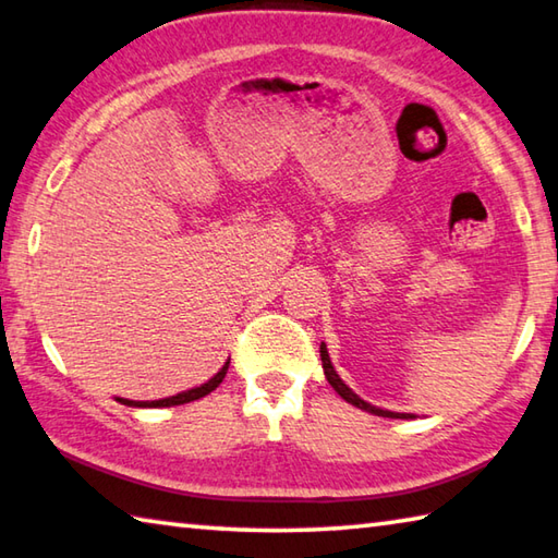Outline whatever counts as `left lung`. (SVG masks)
Returning a JSON list of instances; mask_svg holds the SVG:
<instances>
[{"label": "left lung", "instance_id": "obj_1", "mask_svg": "<svg viewBox=\"0 0 558 558\" xmlns=\"http://www.w3.org/2000/svg\"><path fill=\"white\" fill-rule=\"evenodd\" d=\"M319 356H322V368H324V376H327V380H329V385L333 390H337L343 400L347 402H351L353 408H359V410H366V412H371V414H378V417H392V420H412V414H404V412H390V410H380V408H376V404H368L366 400H361L356 392H353L347 383H343L339 376H337V371H333V366H331V361H329V353H327V347H324L322 343V349H319Z\"/></svg>", "mask_w": 558, "mask_h": 558}]
</instances>
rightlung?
<instances>
[{
  "instance_id": "1",
  "label": "right lung",
  "mask_w": 558,
  "mask_h": 558,
  "mask_svg": "<svg viewBox=\"0 0 558 558\" xmlns=\"http://www.w3.org/2000/svg\"><path fill=\"white\" fill-rule=\"evenodd\" d=\"M229 371V361L225 363V368H221L215 378L207 380L205 385H199V388H192L187 392H180V395H173V398H163V400H150V402H134V400H121L124 404H129V408H173V404H185V402H192V400H199L205 398V395H209L215 388H219V383L225 380Z\"/></svg>"
}]
</instances>
